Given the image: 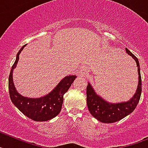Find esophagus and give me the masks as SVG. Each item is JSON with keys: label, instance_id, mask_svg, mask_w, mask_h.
<instances>
[{"label": "esophagus", "instance_id": "34e87169", "mask_svg": "<svg viewBox=\"0 0 148 148\" xmlns=\"http://www.w3.org/2000/svg\"><path fill=\"white\" fill-rule=\"evenodd\" d=\"M87 73L88 71L87 69H86V68H82V69L79 70V74H80V75H85Z\"/></svg>", "mask_w": 148, "mask_h": 148}]
</instances>
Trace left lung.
<instances>
[{
	"instance_id": "obj_1",
	"label": "left lung",
	"mask_w": 148,
	"mask_h": 148,
	"mask_svg": "<svg viewBox=\"0 0 148 148\" xmlns=\"http://www.w3.org/2000/svg\"><path fill=\"white\" fill-rule=\"evenodd\" d=\"M126 50V53L135 60L138 66V85L136 92L127 102L112 103L104 101L101 97L95 93L92 86L88 83L86 90L87 95V105L88 110L91 115L98 121L103 123H113L118 122L120 119L125 118L135 110L137 107L141 95V77L140 72L138 60L135 55L129 50Z\"/></svg>"
}]
</instances>
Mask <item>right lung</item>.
Segmentation results:
<instances>
[{
  "instance_id": "1",
  "label": "right lung",
  "mask_w": 148,
  "mask_h": 148,
  "mask_svg": "<svg viewBox=\"0 0 148 148\" xmlns=\"http://www.w3.org/2000/svg\"><path fill=\"white\" fill-rule=\"evenodd\" d=\"M23 46L16 55V59L11 68L9 75V92L11 101L22 113L31 119L37 122H43L53 119L60 113L63 102V95L70 88L76 78V75L64 77L57 87L48 95L39 98H30L19 95L13 85V71L16 66L19 59V53Z\"/></svg>"
}]
</instances>
